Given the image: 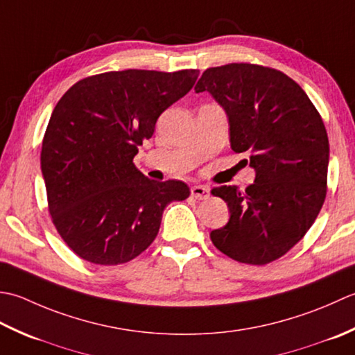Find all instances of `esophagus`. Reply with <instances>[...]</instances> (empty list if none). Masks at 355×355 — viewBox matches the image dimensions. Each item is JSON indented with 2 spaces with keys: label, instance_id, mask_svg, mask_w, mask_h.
<instances>
[{
  "label": "esophagus",
  "instance_id": "34e87169",
  "mask_svg": "<svg viewBox=\"0 0 355 355\" xmlns=\"http://www.w3.org/2000/svg\"><path fill=\"white\" fill-rule=\"evenodd\" d=\"M191 196L194 199H208L209 198V188L205 185H193L191 187Z\"/></svg>",
  "mask_w": 355,
  "mask_h": 355
}]
</instances>
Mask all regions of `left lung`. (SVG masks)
I'll list each match as a JSON object with an SVG mask.
<instances>
[{"instance_id":"left-lung-1","label":"left lung","mask_w":355,"mask_h":355,"mask_svg":"<svg viewBox=\"0 0 355 355\" xmlns=\"http://www.w3.org/2000/svg\"><path fill=\"white\" fill-rule=\"evenodd\" d=\"M225 110L230 144L250 155L254 184L213 188L230 220L209 233L223 254L265 265L291 250L313 225L327 198L329 142L319 112L282 71L247 62L207 69L194 87Z\"/></svg>"}]
</instances>
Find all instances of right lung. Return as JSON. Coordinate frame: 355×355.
I'll use <instances>...</instances> for the list:
<instances>
[{"label":"right lung","instance_id":"add662e5","mask_svg":"<svg viewBox=\"0 0 355 355\" xmlns=\"http://www.w3.org/2000/svg\"><path fill=\"white\" fill-rule=\"evenodd\" d=\"M198 75L107 71L81 79L58 101L42 139L41 171L58 233L87 262L119 265L139 256L157 236L165 207L190 196L182 180L144 176L133 157Z\"/></svg>","mask_w":355,"mask_h":355}]
</instances>
